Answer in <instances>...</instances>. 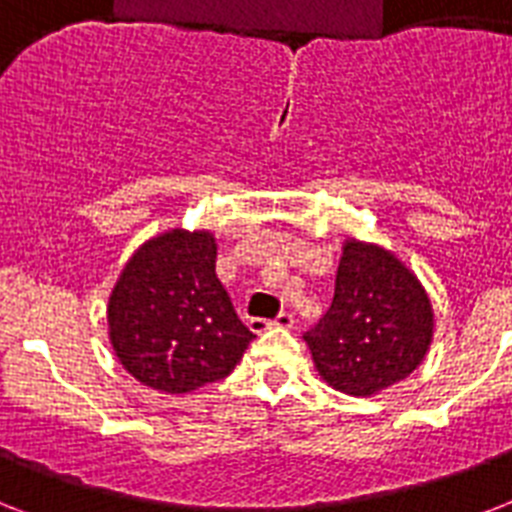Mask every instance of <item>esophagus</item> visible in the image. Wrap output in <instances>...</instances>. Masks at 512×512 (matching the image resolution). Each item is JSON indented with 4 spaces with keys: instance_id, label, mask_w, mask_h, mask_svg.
<instances>
[{
    "instance_id": "esophagus-1",
    "label": "esophagus",
    "mask_w": 512,
    "mask_h": 512,
    "mask_svg": "<svg viewBox=\"0 0 512 512\" xmlns=\"http://www.w3.org/2000/svg\"><path fill=\"white\" fill-rule=\"evenodd\" d=\"M247 324H249V329H252V332H257V335H260V332H265V329H271V327H281V329L292 327V324H295V319H292V313H289V311H281L273 321L249 319Z\"/></svg>"
}]
</instances>
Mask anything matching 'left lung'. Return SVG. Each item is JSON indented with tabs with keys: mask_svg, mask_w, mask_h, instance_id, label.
Returning a JSON list of instances; mask_svg holds the SVG:
<instances>
[{
	"mask_svg": "<svg viewBox=\"0 0 512 512\" xmlns=\"http://www.w3.org/2000/svg\"><path fill=\"white\" fill-rule=\"evenodd\" d=\"M433 327V305L412 268L380 244L345 239L332 305L303 337L321 380L369 398L422 364Z\"/></svg>",
	"mask_w": 512,
	"mask_h": 512,
	"instance_id": "8db88e82",
	"label": "left lung"
}]
</instances>
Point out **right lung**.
Wrapping results in <instances>:
<instances>
[{
  "label": "right lung",
  "mask_w": 512,
  "mask_h": 512,
  "mask_svg": "<svg viewBox=\"0 0 512 512\" xmlns=\"http://www.w3.org/2000/svg\"><path fill=\"white\" fill-rule=\"evenodd\" d=\"M209 231L172 228L135 249L108 297V340L138 382L191 393L233 372L252 332L215 273Z\"/></svg>",
  "instance_id": "obj_1"
}]
</instances>
